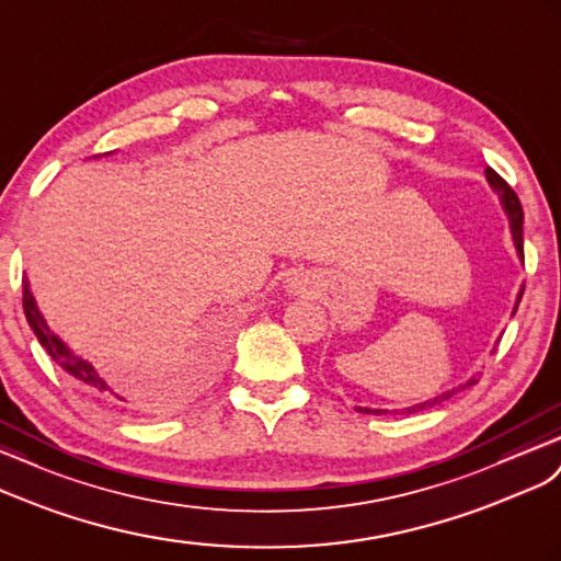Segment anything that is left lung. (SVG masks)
I'll return each instance as SVG.
<instances>
[{
  "mask_svg": "<svg viewBox=\"0 0 561 561\" xmlns=\"http://www.w3.org/2000/svg\"><path fill=\"white\" fill-rule=\"evenodd\" d=\"M485 178H488V182H491V186L493 190L500 194V198H502V206H505V210H507V215H510V227H512V237H514V247H516V251H519V255L524 257V232H522V227H524V208H522V201H519V196H516V192L512 190V186L502 180L497 172L493 170V168H485ZM522 294L524 291H519V298H516V306H514V312H516V308H519V300H522ZM471 383H477V379H469L465 386H459V389H467V386H471ZM459 389H453V391H445V393H440V396H436L434 400H426V403H420V405H412V408H408V410H403V412H408V414H412V412H420V410H426V408H434V405H438V403H443V400H448V398H453ZM360 412H365V414H369V412H375V414H386V410H369V408H357Z\"/></svg>",
  "mask_w": 561,
  "mask_h": 561,
  "instance_id": "8db88e82",
  "label": "left lung"
}]
</instances>
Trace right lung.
Instances as JSON below:
<instances>
[{
    "mask_svg": "<svg viewBox=\"0 0 561 561\" xmlns=\"http://www.w3.org/2000/svg\"><path fill=\"white\" fill-rule=\"evenodd\" d=\"M23 310H25L27 324H31L37 341L42 343V348H45L51 355V360L59 365L66 371V375H70L76 381H80L82 386H92V389H96V391H108V383L96 375V369L90 363L80 360L78 355L70 353L64 346V341L49 332L47 322L42 320V314H39V310L35 306V298H33L31 289H27V279H23ZM116 398L123 400L121 396H116Z\"/></svg>",
    "mask_w": 561,
    "mask_h": 561,
    "instance_id": "obj_1",
    "label": "right lung"
}]
</instances>
